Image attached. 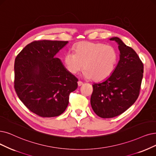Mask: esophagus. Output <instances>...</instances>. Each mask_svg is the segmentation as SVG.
I'll use <instances>...</instances> for the list:
<instances>
[{
  "label": "esophagus",
  "mask_w": 156,
  "mask_h": 156,
  "mask_svg": "<svg viewBox=\"0 0 156 156\" xmlns=\"http://www.w3.org/2000/svg\"><path fill=\"white\" fill-rule=\"evenodd\" d=\"M77 84H78L79 86H82L83 84V83L82 81H80V80H79V81L77 82Z\"/></svg>",
  "instance_id": "esophagus-1"
}]
</instances>
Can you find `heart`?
I'll return each instance as SVG.
<instances>
[{"mask_svg": "<svg viewBox=\"0 0 156 156\" xmlns=\"http://www.w3.org/2000/svg\"><path fill=\"white\" fill-rule=\"evenodd\" d=\"M67 70L76 74L85 70L84 76L95 81H102L113 73L118 61V53L111 45L90 41L80 42L75 52L69 50L65 55Z\"/></svg>", "mask_w": 156, "mask_h": 156, "instance_id": "obj_1", "label": "heart"}]
</instances>
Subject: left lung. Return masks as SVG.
<instances>
[{
	"instance_id": "1",
	"label": "left lung",
	"mask_w": 156,
	"mask_h": 156,
	"mask_svg": "<svg viewBox=\"0 0 156 156\" xmlns=\"http://www.w3.org/2000/svg\"><path fill=\"white\" fill-rule=\"evenodd\" d=\"M115 41L120 60L114 72L104 81L93 84L91 105L95 114L103 118H113L125 112L138 98L143 73V65L138 54L119 38Z\"/></svg>"
}]
</instances>
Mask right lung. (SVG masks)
<instances>
[{
	"instance_id": "obj_1",
	"label": "right lung",
	"mask_w": 156,
	"mask_h": 156,
	"mask_svg": "<svg viewBox=\"0 0 156 156\" xmlns=\"http://www.w3.org/2000/svg\"><path fill=\"white\" fill-rule=\"evenodd\" d=\"M68 42H31L15 59L14 86L16 94L31 112L40 116L61 115L69 103L70 93L77 88V78L55 58Z\"/></svg>"
}]
</instances>
